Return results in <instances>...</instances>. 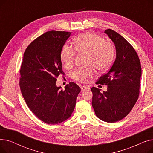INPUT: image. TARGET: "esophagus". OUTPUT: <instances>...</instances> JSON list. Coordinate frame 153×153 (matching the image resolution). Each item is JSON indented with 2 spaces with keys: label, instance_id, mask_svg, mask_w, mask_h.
I'll list each match as a JSON object with an SVG mask.
<instances>
[{
  "label": "esophagus",
  "instance_id": "esophagus-1",
  "mask_svg": "<svg viewBox=\"0 0 153 153\" xmlns=\"http://www.w3.org/2000/svg\"><path fill=\"white\" fill-rule=\"evenodd\" d=\"M81 92H84L85 90H87L88 89V87L87 86H85V85H82L81 87Z\"/></svg>",
  "mask_w": 153,
  "mask_h": 153
}]
</instances>
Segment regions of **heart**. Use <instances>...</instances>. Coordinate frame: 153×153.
<instances>
[{
  "label": "heart",
  "instance_id": "1",
  "mask_svg": "<svg viewBox=\"0 0 153 153\" xmlns=\"http://www.w3.org/2000/svg\"><path fill=\"white\" fill-rule=\"evenodd\" d=\"M74 47L79 53H87V62L91 65L85 68H79L72 74V77L79 82H84L92 77L94 67L99 71H104L110 68L113 62L115 49L111 43L105 42L102 36L88 32L78 35L74 39ZM72 46L64 45L60 53V59L66 68L73 65L76 51Z\"/></svg>",
  "mask_w": 153,
  "mask_h": 153
}]
</instances>
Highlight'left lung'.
Here are the masks:
<instances>
[{"instance_id":"8db88e82","label":"left lung","mask_w":153,"mask_h":153,"mask_svg":"<svg viewBox=\"0 0 153 153\" xmlns=\"http://www.w3.org/2000/svg\"><path fill=\"white\" fill-rule=\"evenodd\" d=\"M104 32L115 44L116 59L96 82L107 85V91L101 93L99 89L92 87V105L99 118L114 123L129 114L138 99L141 67L133 47L122 35L111 29Z\"/></svg>"}]
</instances>
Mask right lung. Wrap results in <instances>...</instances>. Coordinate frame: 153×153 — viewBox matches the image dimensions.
<instances>
[{
  "label": "right lung",
  "mask_w": 153,
  "mask_h": 153,
  "mask_svg": "<svg viewBox=\"0 0 153 153\" xmlns=\"http://www.w3.org/2000/svg\"><path fill=\"white\" fill-rule=\"evenodd\" d=\"M71 32L50 31L36 38L23 54L20 87L27 106L43 122L54 125L69 118L81 88L71 82L62 90L56 82L62 69L60 53Z\"/></svg>",
  "instance_id": "right-lung-1"
}]
</instances>
